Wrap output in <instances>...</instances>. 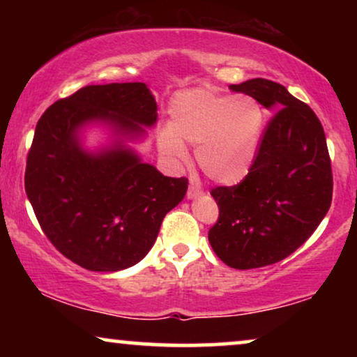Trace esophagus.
<instances>
[{"mask_svg": "<svg viewBox=\"0 0 357 357\" xmlns=\"http://www.w3.org/2000/svg\"><path fill=\"white\" fill-rule=\"evenodd\" d=\"M199 197H203V190L197 187V185H190L188 192H187V198L195 199V198H199Z\"/></svg>", "mask_w": 357, "mask_h": 357, "instance_id": "1", "label": "esophagus"}]
</instances>
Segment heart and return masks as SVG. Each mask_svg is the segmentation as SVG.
Segmentation results:
<instances>
[{
	"label": "heart",
	"mask_w": 357,
	"mask_h": 357,
	"mask_svg": "<svg viewBox=\"0 0 357 357\" xmlns=\"http://www.w3.org/2000/svg\"><path fill=\"white\" fill-rule=\"evenodd\" d=\"M265 115L250 96H224L195 87L174 96L170 128L159 148L175 164L188 159L185 143L197 146L199 169L219 185H236L250 174L261 144Z\"/></svg>",
	"instance_id": "obj_1"
}]
</instances>
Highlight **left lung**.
I'll return each mask as SVG.
<instances>
[{"instance_id":"1","label":"left lung","mask_w":357,"mask_h":357,"mask_svg":"<svg viewBox=\"0 0 357 357\" xmlns=\"http://www.w3.org/2000/svg\"><path fill=\"white\" fill-rule=\"evenodd\" d=\"M229 89L275 114L250 174L211 192L219 206L208 232L214 253L227 266L252 270L284 260L314 234L330 209L333 177L324 126L309 105L261 77Z\"/></svg>"}]
</instances>
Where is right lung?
Wrapping results in <instances>:
<instances>
[{
	"mask_svg": "<svg viewBox=\"0 0 357 357\" xmlns=\"http://www.w3.org/2000/svg\"><path fill=\"white\" fill-rule=\"evenodd\" d=\"M158 105L144 82L86 86L48 107L27 155L26 193L37 221L66 258L120 271L148 255L188 180L165 177L131 143L148 136ZM105 139L86 146V131Z\"/></svg>",
	"mask_w": 357,
	"mask_h": 357,
	"instance_id": "right-lung-1",
	"label": "right lung"
}]
</instances>
